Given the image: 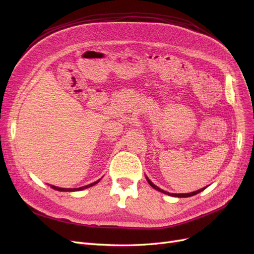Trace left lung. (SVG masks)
Wrapping results in <instances>:
<instances>
[{"mask_svg": "<svg viewBox=\"0 0 254 254\" xmlns=\"http://www.w3.org/2000/svg\"><path fill=\"white\" fill-rule=\"evenodd\" d=\"M146 180H147V182L150 184V187H152L155 190L161 191V193H164V194H166V195H170V196H173V197H180V198H182V197H190V196H194V195H196V194H198V193H200V191H202V190H205V188H206V187H205V188H203V189H201V190H196V191H191V193H187V194H171V193H168V191L161 190L160 188H158L157 186H155V184H153V183L147 178V177H146Z\"/></svg>", "mask_w": 254, "mask_h": 254, "instance_id": "obj_1", "label": "left lung"}]
</instances>
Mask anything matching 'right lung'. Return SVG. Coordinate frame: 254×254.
<instances>
[{
  "mask_svg": "<svg viewBox=\"0 0 254 254\" xmlns=\"http://www.w3.org/2000/svg\"><path fill=\"white\" fill-rule=\"evenodd\" d=\"M99 180H101V179H99ZM99 180H97V181H95V182H93V183L89 184V186H84V187L77 188V189H64V188H57V187H54V186H50V187H51L52 189H54V190H59V191H76V190H84V189H88V188L93 187L94 184H96V183L99 182Z\"/></svg>",
  "mask_w": 254,
  "mask_h": 254,
  "instance_id": "right-lung-1",
  "label": "right lung"
}]
</instances>
